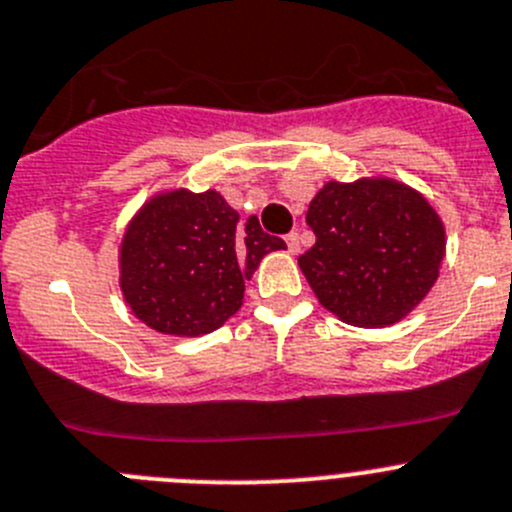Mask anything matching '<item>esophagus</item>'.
<instances>
[{
    "label": "esophagus",
    "instance_id": "34e87169",
    "mask_svg": "<svg viewBox=\"0 0 512 512\" xmlns=\"http://www.w3.org/2000/svg\"><path fill=\"white\" fill-rule=\"evenodd\" d=\"M285 242H288V252H290V255H298V252H300V234L298 232H290L288 237H285Z\"/></svg>",
    "mask_w": 512,
    "mask_h": 512
}]
</instances>
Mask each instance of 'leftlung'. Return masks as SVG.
<instances>
[{"label":"left lung","instance_id":"8db88e82","mask_svg":"<svg viewBox=\"0 0 512 512\" xmlns=\"http://www.w3.org/2000/svg\"><path fill=\"white\" fill-rule=\"evenodd\" d=\"M305 222L315 245L298 257L300 270L323 308L351 326L401 321L437 280L444 227L409 186L331 181L315 194Z\"/></svg>","mask_w":512,"mask_h":512}]
</instances>
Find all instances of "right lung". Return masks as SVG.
Segmentation results:
<instances>
[{"label":"right lung","instance_id":"obj_1","mask_svg":"<svg viewBox=\"0 0 512 512\" xmlns=\"http://www.w3.org/2000/svg\"><path fill=\"white\" fill-rule=\"evenodd\" d=\"M280 237L257 217L240 224L217 191H171L131 222L121 250V288L146 326L171 336H202L240 310L245 280Z\"/></svg>","mask_w":512,"mask_h":512}]
</instances>
